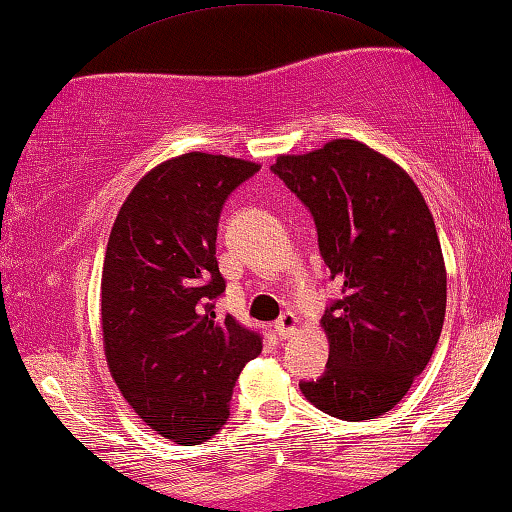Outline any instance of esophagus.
Here are the masks:
<instances>
[{
  "instance_id": "esophagus-1",
  "label": "esophagus",
  "mask_w": 512,
  "mask_h": 512,
  "mask_svg": "<svg viewBox=\"0 0 512 512\" xmlns=\"http://www.w3.org/2000/svg\"><path fill=\"white\" fill-rule=\"evenodd\" d=\"M274 328H277V335H279L281 339L291 337L293 332H295V328H298V318H295L293 311H286V314H281V316L277 318V323H274Z\"/></svg>"
}]
</instances>
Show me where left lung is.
<instances>
[{
  "mask_svg": "<svg viewBox=\"0 0 512 512\" xmlns=\"http://www.w3.org/2000/svg\"><path fill=\"white\" fill-rule=\"evenodd\" d=\"M270 170L311 212L318 251L344 293L321 318L328 365L300 381L302 395L339 420L383 416L441 337L446 265L432 212L395 161L358 140L279 157Z\"/></svg>",
  "mask_w": 512,
  "mask_h": 512,
  "instance_id": "1",
  "label": "left lung"
}]
</instances>
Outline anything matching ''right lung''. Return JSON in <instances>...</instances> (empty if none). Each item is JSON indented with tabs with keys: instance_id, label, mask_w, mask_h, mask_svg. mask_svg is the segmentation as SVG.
Wrapping results in <instances>:
<instances>
[{
	"instance_id": "1",
	"label": "right lung",
	"mask_w": 512,
	"mask_h": 512,
	"mask_svg": "<svg viewBox=\"0 0 512 512\" xmlns=\"http://www.w3.org/2000/svg\"><path fill=\"white\" fill-rule=\"evenodd\" d=\"M258 170L221 154H182L133 187L110 231L101 277L110 374L143 422L182 446L226 425L235 381L263 348L261 332L214 311L226 291L221 210Z\"/></svg>"
}]
</instances>
